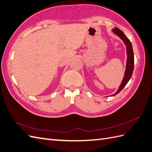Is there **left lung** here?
Listing matches in <instances>:
<instances>
[{
    "mask_svg": "<svg viewBox=\"0 0 152 152\" xmlns=\"http://www.w3.org/2000/svg\"><path fill=\"white\" fill-rule=\"evenodd\" d=\"M112 31L115 34H116L117 36H119L123 41L124 42L125 45H126L127 48V64H126V70L125 72V75L124 77L123 81L121 83L118 90H117V92L113 94V95H115L117 94L120 92V91L122 90L125 86L127 84L129 80L131 79V77L132 75V72L134 70V53L132 50V46L131 41L127 37V36L125 35L124 32L120 30L118 28L115 27L112 30Z\"/></svg>",
    "mask_w": 152,
    "mask_h": 152,
    "instance_id": "obj_1",
    "label": "left lung"
}]
</instances>
